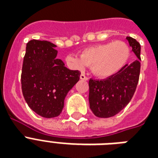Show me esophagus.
Here are the masks:
<instances>
[{"mask_svg": "<svg viewBox=\"0 0 158 158\" xmlns=\"http://www.w3.org/2000/svg\"><path fill=\"white\" fill-rule=\"evenodd\" d=\"M80 79H82V80H88L89 78H88L87 76H85V74H80Z\"/></svg>", "mask_w": 158, "mask_h": 158, "instance_id": "esophagus-1", "label": "esophagus"}]
</instances>
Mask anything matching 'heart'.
I'll return each mask as SVG.
<instances>
[{"instance_id": "heart-1", "label": "heart", "mask_w": 158, "mask_h": 158, "mask_svg": "<svg viewBox=\"0 0 158 158\" xmlns=\"http://www.w3.org/2000/svg\"><path fill=\"white\" fill-rule=\"evenodd\" d=\"M130 48L122 41L98 44L84 49L80 56L68 55L67 63L76 69L90 65L92 73L100 78L114 75L122 69L130 57Z\"/></svg>"}]
</instances>
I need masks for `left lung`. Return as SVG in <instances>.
I'll use <instances>...</instances> for the list:
<instances>
[{
    "label": "left lung",
    "mask_w": 158,
    "mask_h": 158,
    "mask_svg": "<svg viewBox=\"0 0 158 158\" xmlns=\"http://www.w3.org/2000/svg\"><path fill=\"white\" fill-rule=\"evenodd\" d=\"M126 39L138 59L106 79H89V106L98 117L108 118L118 114L130 102L136 90L139 79L141 47L135 38L127 37Z\"/></svg>",
    "instance_id": "1"
}]
</instances>
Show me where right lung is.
<instances>
[{
  "label": "right lung",
  "instance_id": "right-lung-1",
  "mask_svg": "<svg viewBox=\"0 0 158 158\" xmlns=\"http://www.w3.org/2000/svg\"><path fill=\"white\" fill-rule=\"evenodd\" d=\"M56 46L31 40L23 57L21 86L28 106L38 115L53 118L61 113L68 92L79 80L80 72L70 70L57 59Z\"/></svg>",
  "mask_w": 158,
  "mask_h": 158
}]
</instances>
